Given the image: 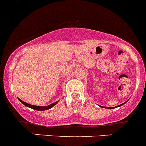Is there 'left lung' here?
I'll return each mask as SVG.
<instances>
[{
    "label": "left lung",
    "mask_w": 146,
    "mask_h": 146,
    "mask_svg": "<svg viewBox=\"0 0 146 146\" xmlns=\"http://www.w3.org/2000/svg\"><path fill=\"white\" fill-rule=\"evenodd\" d=\"M129 100V99H128ZM127 100V101H128ZM127 101H126V102H124L123 104H119V105H118V106H117V107H102V106H100L101 107H102V108H105V109H114V108H116V107H121V106H122L123 105V104H125V103H126L127 102Z\"/></svg>",
    "instance_id": "obj_1"
}]
</instances>
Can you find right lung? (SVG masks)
I'll list each match as a JSON object with an SVG mask.
<instances>
[{
    "label": "right lung",
    "instance_id": "1",
    "mask_svg": "<svg viewBox=\"0 0 146 146\" xmlns=\"http://www.w3.org/2000/svg\"><path fill=\"white\" fill-rule=\"evenodd\" d=\"M19 99V98H18ZM19 100L20 101V102H21L24 105H25L26 107H29V108L31 109H33V110H37V111H44V110H50V109H51L52 107H54L55 104H58V102H59V101H58V102H54V103H52V104H50V105H47V106H44V107H42V106H35V105H32V104H27V103H26V102H24V101L21 100L20 99H19Z\"/></svg>",
    "mask_w": 146,
    "mask_h": 146
}]
</instances>
